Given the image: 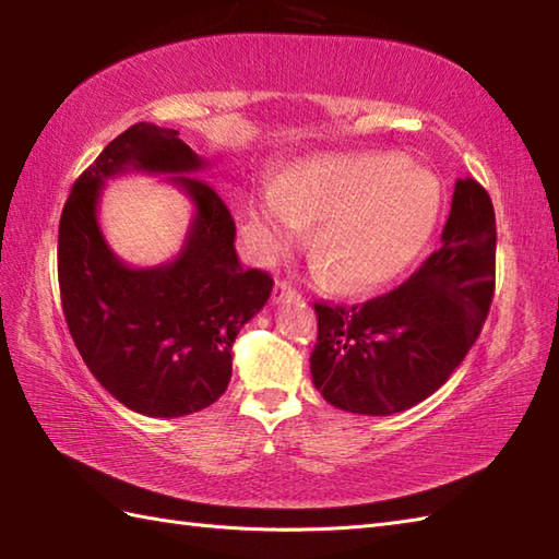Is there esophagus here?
<instances>
[{"label": "esophagus", "instance_id": "obj_1", "mask_svg": "<svg viewBox=\"0 0 559 559\" xmlns=\"http://www.w3.org/2000/svg\"><path fill=\"white\" fill-rule=\"evenodd\" d=\"M295 288L290 286L288 281H278L276 283V288H273V295H271V302L273 305H278V302H283V300H290V298H295Z\"/></svg>", "mask_w": 559, "mask_h": 559}]
</instances>
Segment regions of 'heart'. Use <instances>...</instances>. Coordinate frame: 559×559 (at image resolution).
<instances>
[{
    "mask_svg": "<svg viewBox=\"0 0 559 559\" xmlns=\"http://www.w3.org/2000/svg\"><path fill=\"white\" fill-rule=\"evenodd\" d=\"M439 213L437 177L394 153H336L261 182L247 201V242L273 261L314 223L312 249L336 286L367 293L411 266Z\"/></svg>",
    "mask_w": 559,
    "mask_h": 559,
    "instance_id": "obj_1",
    "label": "heart"
}]
</instances>
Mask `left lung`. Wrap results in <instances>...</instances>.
Masks as SVG:
<instances>
[{
  "instance_id": "8db88e82",
  "label": "left lung",
  "mask_w": 559,
  "mask_h": 559,
  "mask_svg": "<svg viewBox=\"0 0 559 559\" xmlns=\"http://www.w3.org/2000/svg\"><path fill=\"white\" fill-rule=\"evenodd\" d=\"M495 209L473 180H456L442 245L386 295L353 307L314 305L312 382L348 413L391 415L442 386L476 343L495 290Z\"/></svg>"
}]
</instances>
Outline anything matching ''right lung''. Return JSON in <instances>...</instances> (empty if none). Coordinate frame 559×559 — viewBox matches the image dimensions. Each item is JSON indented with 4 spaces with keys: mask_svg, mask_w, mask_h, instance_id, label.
I'll list each match as a JSON object with an SVG mask.
<instances>
[{
    "mask_svg": "<svg viewBox=\"0 0 559 559\" xmlns=\"http://www.w3.org/2000/svg\"><path fill=\"white\" fill-rule=\"evenodd\" d=\"M206 168L180 132L139 122L83 170L59 218L57 273L69 334L105 391L148 418H180L223 396L233 343L273 288L269 273L242 269L237 259L228 206L194 177ZM127 171L173 174L169 181L193 201L183 249L165 265H124L99 230L102 187Z\"/></svg>",
    "mask_w": 559,
    "mask_h": 559,
    "instance_id": "add662e5",
    "label": "right lung"
}]
</instances>
